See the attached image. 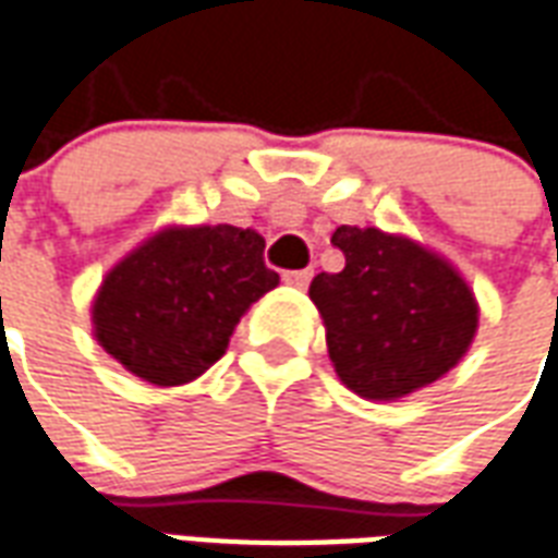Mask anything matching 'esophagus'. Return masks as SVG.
Listing matches in <instances>:
<instances>
[{
    "instance_id": "obj_1",
    "label": "esophagus",
    "mask_w": 558,
    "mask_h": 558,
    "mask_svg": "<svg viewBox=\"0 0 558 558\" xmlns=\"http://www.w3.org/2000/svg\"><path fill=\"white\" fill-rule=\"evenodd\" d=\"M284 284H291V288H296V291H303L308 284V279H312V270H291V274L282 276Z\"/></svg>"
}]
</instances>
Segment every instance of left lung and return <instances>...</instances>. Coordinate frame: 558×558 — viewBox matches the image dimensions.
<instances>
[{
  "instance_id": "8db88e82",
  "label": "left lung",
  "mask_w": 558,
  "mask_h": 558,
  "mask_svg": "<svg viewBox=\"0 0 558 558\" xmlns=\"http://www.w3.org/2000/svg\"><path fill=\"white\" fill-rule=\"evenodd\" d=\"M341 274H318L308 296L327 327L341 384L368 401H396L440 380L473 344L478 303L437 252L380 229L339 226Z\"/></svg>"
}]
</instances>
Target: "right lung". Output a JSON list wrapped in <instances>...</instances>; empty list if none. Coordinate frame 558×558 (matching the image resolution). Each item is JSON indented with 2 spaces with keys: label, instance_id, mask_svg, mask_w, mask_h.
Wrapping results in <instances>:
<instances>
[{
  "label": "right lung",
  "instance_id": "1",
  "mask_svg": "<svg viewBox=\"0 0 558 558\" xmlns=\"http://www.w3.org/2000/svg\"><path fill=\"white\" fill-rule=\"evenodd\" d=\"M276 284L258 231L172 226L109 270L92 324L100 348L128 372L181 386L217 363L243 312Z\"/></svg>",
  "mask_w": 558,
  "mask_h": 558
}]
</instances>
